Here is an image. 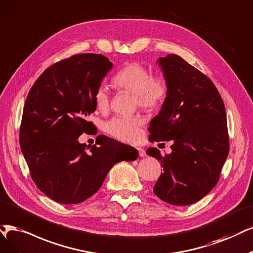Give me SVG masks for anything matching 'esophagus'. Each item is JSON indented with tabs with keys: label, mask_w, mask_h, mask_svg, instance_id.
<instances>
[{
	"label": "esophagus",
	"mask_w": 253,
	"mask_h": 253,
	"mask_svg": "<svg viewBox=\"0 0 253 253\" xmlns=\"http://www.w3.org/2000/svg\"><path fill=\"white\" fill-rule=\"evenodd\" d=\"M137 151H138V155L141 157H145L147 154H146V151L144 150L143 148H137Z\"/></svg>",
	"instance_id": "34e87169"
}]
</instances>
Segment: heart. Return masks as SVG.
I'll return each mask as SVG.
<instances>
[{
  "label": "heart",
  "mask_w": 253,
  "mask_h": 253,
  "mask_svg": "<svg viewBox=\"0 0 253 253\" xmlns=\"http://www.w3.org/2000/svg\"><path fill=\"white\" fill-rule=\"evenodd\" d=\"M119 89L135 95L136 104L147 110H154L163 105L169 87L163 75H152L145 64L133 61L125 64L112 78ZM96 108L104 112L110 104V95L104 86H99L93 93ZM143 120L139 117H115L105 124V131L119 141L135 143L141 137Z\"/></svg>",
  "instance_id": "b5f03b06"
}]
</instances>
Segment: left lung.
Instances as JSON below:
<instances>
[{
    "label": "left lung",
    "instance_id": "1",
    "mask_svg": "<svg viewBox=\"0 0 253 253\" xmlns=\"http://www.w3.org/2000/svg\"><path fill=\"white\" fill-rule=\"evenodd\" d=\"M158 63L169 91L149 126V138L173 145L165 156L156 148L147 150L164 168L153 192L169 204L190 205L217 184L227 158L225 106L212 81L180 56L170 54Z\"/></svg>",
    "mask_w": 253,
    "mask_h": 253
}]
</instances>
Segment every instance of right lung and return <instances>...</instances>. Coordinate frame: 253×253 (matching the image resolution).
<instances>
[{
  "mask_svg": "<svg viewBox=\"0 0 253 253\" xmlns=\"http://www.w3.org/2000/svg\"><path fill=\"white\" fill-rule=\"evenodd\" d=\"M111 68L102 54L73 55L46 69L28 93L21 149L34 183L56 202H83L101 188L112 166L138 156L133 147L104 135L99 146L78 142L95 127L87 121L96 110L93 93Z\"/></svg>",
  "mask_w": 253,
  "mask_h": 253,
  "instance_id": "add662e5",
  "label": "right lung"
}]
</instances>
